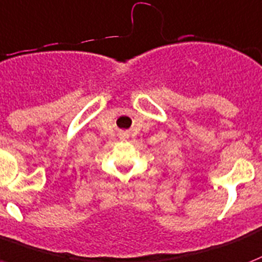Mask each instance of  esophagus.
Instances as JSON below:
<instances>
[{"label": "esophagus", "mask_w": 262, "mask_h": 262, "mask_svg": "<svg viewBox=\"0 0 262 262\" xmlns=\"http://www.w3.org/2000/svg\"><path fill=\"white\" fill-rule=\"evenodd\" d=\"M123 137H124V135H123Z\"/></svg>", "instance_id": "1"}]
</instances>
